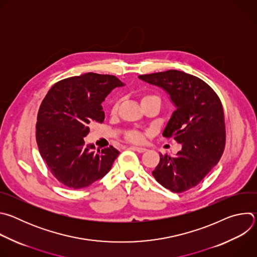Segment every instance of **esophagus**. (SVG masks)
Returning <instances> with one entry per match:
<instances>
[{
  "label": "esophagus",
  "instance_id": "1",
  "mask_svg": "<svg viewBox=\"0 0 257 257\" xmlns=\"http://www.w3.org/2000/svg\"><path fill=\"white\" fill-rule=\"evenodd\" d=\"M130 149L137 152V153H144L146 152V149L144 148H139V146H130Z\"/></svg>",
  "mask_w": 257,
  "mask_h": 257
}]
</instances>
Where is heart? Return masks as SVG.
<instances>
[{
    "mask_svg": "<svg viewBox=\"0 0 257 257\" xmlns=\"http://www.w3.org/2000/svg\"><path fill=\"white\" fill-rule=\"evenodd\" d=\"M148 99H153V100H156L158 101L160 104H161V99L158 95L156 94H146L144 95L142 98H141V101H144V100H148ZM118 109V102H115L114 105L112 106V114H115L117 112ZM125 138L129 141H132V142H141L142 141V134L139 132V131H135V130H131V131H128L126 134H125Z\"/></svg>",
    "mask_w": 257,
    "mask_h": 257,
    "instance_id": "obj_1",
    "label": "heart"
}]
</instances>
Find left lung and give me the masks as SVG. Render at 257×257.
Instances as JSON below:
<instances>
[{"instance_id": "1", "label": "left lung", "mask_w": 257, "mask_h": 257, "mask_svg": "<svg viewBox=\"0 0 257 257\" xmlns=\"http://www.w3.org/2000/svg\"><path fill=\"white\" fill-rule=\"evenodd\" d=\"M139 79L165 89L177 107L163 136L182 150L175 157L160 154L153 176L165 188L181 193L203 180L225 150V117L221 99L200 78L178 70L139 75Z\"/></svg>"}]
</instances>
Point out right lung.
<instances>
[{
	"label": "right lung",
	"instance_id": "1",
	"mask_svg": "<svg viewBox=\"0 0 257 257\" xmlns=\"http://www.w3.org/2000/svg\"><path fill=\"white\" fill-rule=\"evenodd\" d=\"M123 85L114 75L89 72L57 82L42 101L36 142L49 170L63 185L84 188L111 170L120 152L112 145L95 152L93 144L85 145L84 137L91 124L103 122L105 96Z\"/></svg>",
	"mask_w": 257,
	"mask_h": 257
}]
</instances>
